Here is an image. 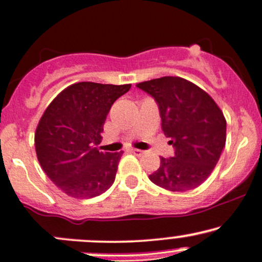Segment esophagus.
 Returning <instances> with one entry per match:
<instances>
[{"mask_svg": "<svg viewBox=\"0 0 262 262\" xmlns=\"http://www.w3.org/2000/svg\"><path fill=\"white\" fill-rule=\"evenodd\" d=\"M130 151L134 154V155H137V156H141L145 152L144 150H140V149H132Z\"/></svg>", "mask_w": 262, "mask_h": 262, "instance_id": "1", "label": "esophagus"}]
</instances>
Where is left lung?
<instances>
[{
  "mask_svg": "<svg viewBox=\"0 0 262 262\" xmlns=\"http://www.w3.org/2000/svg\"><path fill=\"white\" fill-rule=\"evenodd\" d=\"M155 100L163 133L174 155L161 157L150 181L171 191H187L206 181L226 145V119L216 102L199 86L179 77L137 85Z\"/></svg>",
  "mask_w": 262,
  "mask_h": 262,
  "instance_id": "1",
  "label": "left lung"
}]
</instances>
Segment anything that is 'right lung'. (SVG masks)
Returning a JSON list of instances; mask_svg holds the SVG:
<instances>
[{
	"instance_id": "1",
	"label": "right lung",
	"mask_w": 262,
	"mask_h": 262,
	"mask_svg": "<svg viewBox=\"0 0 262 262\" xmlns=\"http://www.w3.org/2000/svg\"><path fill=\"white\" fill-rule=\"evenodd\" d=\"M130 84L81 81L50 103L35 133L43 172L69 196L89 199L113 184L122 152H101L97 145L107 113Z\"/></svg>"
}]
</instances>
